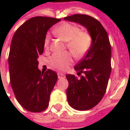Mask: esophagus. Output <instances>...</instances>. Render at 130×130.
<instances>
[{
  "mask_svg": "<svg viewBox=\"0 0 130 130\" xmlns=\"http://www.w3.org/2000/svg\"><path fill=\"white\" fill-rule=\"evenodd\" d=\"M58 79H62V78H65V75L63 74L58 73Z\"/></svg>",
  "mask_w": 130,
  "mask_h": 130,
  "instance_id": "esophagus-1",
  "label": "esophagus"
}]
</instances>
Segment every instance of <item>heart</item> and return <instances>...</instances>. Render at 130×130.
<instances>
[{
	"mask_svg": "<svg viewBox=\"0 0 130 130\" xmlns=\"http://www.w3.org/2000/svg\"><path fill=\"white\" fill-rule=\"evenodd\" d=\"M54 33L65 42H68V48L76 58L82 57L88 51L91 39L87 32H81L79 27L70 24H63L57 27ZM49 36L44 40V46L48 47ZM72 63V56L69 53L55 54L51 56L50 64L51 67L59 71H64Z\"/></svg>",
	"mask_w": 130,
	"mask_h": 130,
	"instance_id": "heart-1",
	"label": "heart"
}]
</instances>
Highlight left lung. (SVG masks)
I'll return each mask as SVG.
<instances>
[{
  "mask_svg": "<svg viewBox=\"0 0 130 130\" xmlns=\"http://www.w3.org/2000/svg\"><path fill=\"white\" fill-rule=\"evenodd\" d=\"M86 28L91 44L81 61L74 66L80 78L66 74L69 86L66 91L69 104L73 109L86 111L95 106L106 92L111 74V48L109 36L99 21L86 14H74L64 18Z\"/></svg>",
  "mask_w": 130,
  "mask_h": 130,
  "instance_id": "left-lung-1",
  "label": "left lung"
}]
</instances>
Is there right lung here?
<instances>
[{
    "label": "right lung",
    "instance_id": "add662e5",
    "mask_svg": "<svg viewBox=\"0 0 130 130\" xmlns=\"http://www.w3.org/2000/svg\"><path fill=\"white\" fill-rule=\"evenodd\" d=\"M60 19L35 17L27 20L13 35L8 57L11 86L18 102L30 112H41L48 105L57 74L38 69L37 58L44 48L48 29Z\"/></svg>",
    "mask_w": 130,
    "mask_h": 130
}]
</instances>
